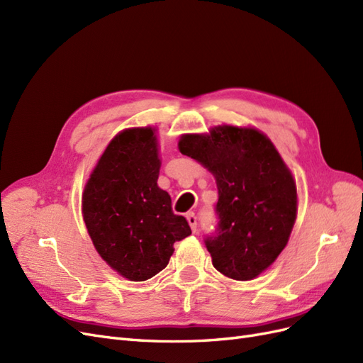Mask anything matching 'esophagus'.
Wrapping results in <instances>:
<instances>
[{"mask_svg": "<svg viewBox=\"0 0 363 363\" xmlns=\"http://www.w3.org/2000/svg\"><path fill=\"white\" fill-rule=\"evenodd\" d=\"M186 219H188V223H189V225L192 228V232L195 233L196 232V216H195V213H192V212L186 213Z\"/></svg>", "mask_w": 363, "mask_h": 363, "instance_id": "esophagus-1", "label": "esophagus"}]
</instances>
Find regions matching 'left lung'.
<instances>
[{"label": "left lung", "mask_w": 363, "mask_h": 363, "mask_svg": "<svg viewBox=\"0 0 363 363\" xmlns=\"http://www.w3.org/2000/svg\"><path fill=\"white\" fill-rule=\"evenodd\" d=\"M182 155L200 162L218 186L215 233L204 239L213 267L251 280L286 247L296 218V188L272 142L256 128L223 125L183 135Z\"/></svg>", "instance_id": "left-lung-1"}]
</instances>
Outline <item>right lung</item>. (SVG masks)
<instances>
[{
    "label": "right lung",
    "mask_w": 363,
    "mask_h": 363,
    "mask_svg": "<svg viewBox=\"0 0 363 363\" xmlns=\"http://www.w3.org/2000/svg\"><path fill=\"white\" fill-rule=\"evenodd\" d=\"M159 169L155 128H128L107 145L84 186L87 233L98 255L131 281L155 277L168 265L174 242L191 235L157 186Z\"/></svg>",
    "instance_id": "add662e5"
}]
</instances>
